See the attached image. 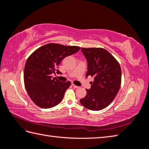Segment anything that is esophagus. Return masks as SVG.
<instances>
[{"label":"esophagus","instance_id":"obj_1","mask_svg":"<svg viewBox=\"0 0 149 149\" xmlns=\"http://www.w3.org/2000/svg\"><path fill=\"white\" fill-rule=\"evenodd\" d=\"M72 85L73 86H74V88H79V87L78 86H76V85H75V84H72Z\"/></svg>","mask_w":149,"mask_h":149}]
</instances>
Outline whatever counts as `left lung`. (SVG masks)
<instances>
[{
  "mask_svg": "<svg viewBox=\"0 0 149 149\" xmlns=\"http://www.w3.org/2000/svg\"><path fill=\"white\" fill-rule=\"evenodd\" d=\"M88 63L86 77L94 78L91 88L80 103L87 109L101 110L114 100L120 88L121 70L118 61L102 48H81Z\"/></svg>",
  "mask_w": 149,
  "mask_h": 149,
  "instance_id": "8db88e82",
  "label": "left lung"
}]
</instances>
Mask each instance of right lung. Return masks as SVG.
Listing matches in <instances>:
<instances>
[{
  "label": "right lung",
  "mask_w": 149,
  "mask_h": 149,
  "mask_svg": "<svg viewBox=\"0 0 149 149\" xmlns=\"http://www.w3.org/2000/svg\"><path fill=\"white\" fill-rule=\"evenodd\" d=\"M80 47L49 43L37 49L26 61L24 81L33 103L42 109H49L62 101L70 81L61 82L52 74H60L57 67L64 58L76 53Z\"/></svg>",
  "instance_id": "add662e5"
}]
</instances>
